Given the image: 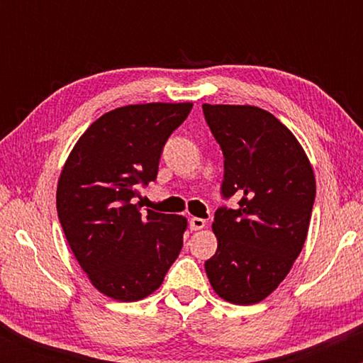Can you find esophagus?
I'll use <instances>...</instances> for the list:
<instances>
[{
  "label": "esophagus",
  "instance_id": "1",
  "mask_svg": "<svg viewBox=\"0 0 363 363\" xmlns=\"http://www.w3.org/2000/svg\"><path fill=\"white\" fill-rule=\"evenodd\" d=\"M205 225H206V220L198 218V216H193V218L189 220L191 230H201V228H205Z\"/></svg>",
  "mask_w": 363,
  "mask_h": 363
}]
</instances>
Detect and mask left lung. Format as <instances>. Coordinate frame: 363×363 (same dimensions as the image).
<instances>
[{
    "mask_svg": "<svg viewBox=\"0 0 363 363\" xmlns=\"http://www.w3.org/2000/svg\"><path fill=\"white\" fill-rule=\"evenodd\" d=\"M203 114L223 153L222 198L215 211L218 247L205 262L211 286L237 306L261 302L301 254L315 199L309 158L286 126L259 107L210 106Z\"/></svg>",
    "mask_w": 363,
    "mask_h": 363,
    "instance_id": "1",
    "label": "left lung"
}]
</instances>
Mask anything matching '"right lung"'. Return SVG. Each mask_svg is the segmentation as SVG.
Segmentation results:
<instances>
[{
    "label": "right lung",
    "mask_w": 363,
    "mask_h": 363,
    "mask_svg": "<svg viewBox=\"0 0 363 363\" xmlns=\"http://www.w3.org/2000/svg\"><path fill=\"white\" fill-rule=\"evenodd\" d=\"M193 104H140L95 121L57 182V216L91 285L135 302L155 291L182 249L184 216L147 210L140 187L155 181L162 150Z\"/></svg>",
    "instance_id": "1"
}]
</instances>
